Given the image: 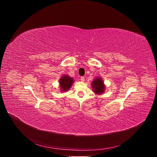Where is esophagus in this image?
Segmentation results:
<instances>
[{
  "label": "esophagus",
  "mask_w": 157,
  "mask_h": 157,
  "mask_svg": "<svg viewBox=\"0 0 157 157\" xmlns=\"http://www.w3.org/2000/svg\"><path fill=\"white\" fill-rule=\"evenodd\" d=\"M84 79H85L84 77H81V81L82 82H84Z\"/></svg>",
  "instance_id": "34e87169"
}]
</instances>
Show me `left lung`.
<instances>
[{"label": "left lung", "mask_w": 157, "mask_h": 157, "mask_svg": "<svg viewBox=\"0 0 157 157\" xmlns=\"http://www.w3.org/2000/svg\"><path fill=\"white\" fill-rule=\"evenodd\" d=\"M93 91L96 95H102L105 91V85L102 78L96 77L91 82Z\"/></svg>", "instance_id": "obj_1"}]
</instances>
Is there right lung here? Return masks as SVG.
Listing matches in <instances>:
<instances>
[{"label": "right lung", "instance_id": "obj_1", "mask_svg": "<svg viewBox=\"0 0 157 157\" xmlns=\"http://www.w3.org/2000/svg\"><path fill=\"white\" fill-rule=\"evenodd\" d=\"M74 79L68 75H64L59 79V86L61 93L68 91L74 83Z\"/></svg>", "mask_w": 157, "mask_h": 157}]
</instances>
